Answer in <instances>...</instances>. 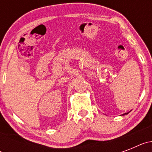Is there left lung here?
Instances as JSON below:
<instances>
[{"label":"left lung","instance_id":"obj_1","mask_svg":"<svg viewBox=\"0 0 152 152\" xmlns=\"http://www.w3.org/2000/svg\"><path fill=\"white\" fill-rule=\"evenodd\" d=\"M125 114H128V113H124L123 115H125Z\"/></svg>","mask_w":152,"mask_h":152}]
</instances>
